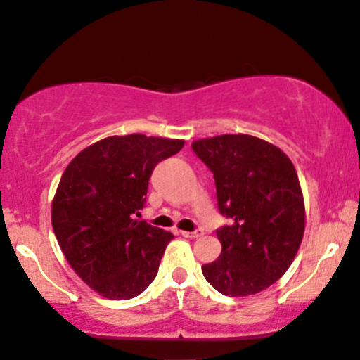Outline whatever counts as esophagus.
Returning <instances> with one entry per match:
<instances>
[{
  "label": "esophagus",
  "mask_w": 360,
  "mask_h": 360,
  "mask_svg": "<svg viewBox=\"0 0 360 360\" xmlns=\"http://www.w3.org/2000/svg\"><path fill=\"white\" fill-rule=\"evenodd\" d=\"M181 235H183L184 238H199V236H202V231L201 229H196V231H181Z\"/></svg>",
  "instance_id": "1"
}]
</instances>
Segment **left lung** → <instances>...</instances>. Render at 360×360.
Returning <instances> with one entry per match:
<instances>
[{"instance_id": "1", "label": "left lung", "mask_w": 360, "mask_h": 360, "mask_svg": "<svg viewBox=\"0 0 360 360\" xmlns=\"http://www.w3.org/2000/svg\"><path fill=\"white\" fill-rule=\"evenodd\" d=\"M194 154L213 172L221 255L202 275L228 297L255 295L274 285L295 258L305 229V205L288 155L246 134L199 139Z\"/></svg>"}]
</instances>
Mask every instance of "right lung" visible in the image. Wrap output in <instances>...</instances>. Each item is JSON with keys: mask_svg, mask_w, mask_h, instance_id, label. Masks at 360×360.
Here are the masks:
<instances>
[{"mask_svg": "<svg viewBox=\"0 0 360 360\" xmlns=\"http://www.w3.org/2000/svg\"><path fill=\"white\" fill-rule=\"evenodd\" d=\"M183 146L181 139L112 136L86 147L65 169L51 224L67 262L102 297L129 300L158 275L174 236L136 216L154 167Z\"/></svg>", "mask_w": 360, "mask_h": 360, "instance_id": "obj_1", "label": "right lung"}]
</instances>
